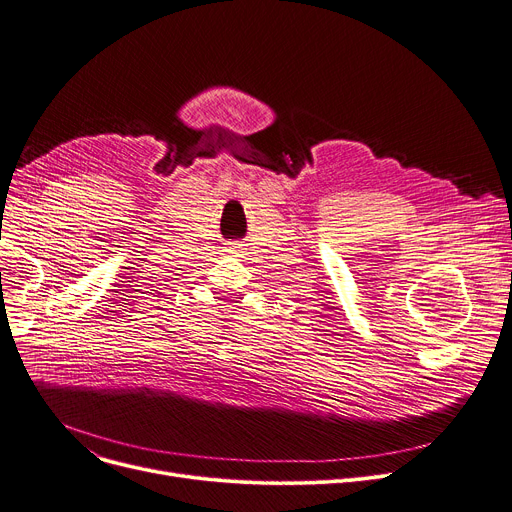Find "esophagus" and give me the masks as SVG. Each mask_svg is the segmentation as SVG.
<instances>
[{"mask_svg":"<svg viewBox=\"0 0 512 512\" xmlns=\"http://www.w3.org/2000/svg\"><path fill=\"white\" fill-rule=\"evenodd\" d=\"M232 249H235V247H232Z\"/></svg>","mask_w":512,"mask_h":512,"instance_id":"esophagus-1","label":"esophagus"}]
</instances>
